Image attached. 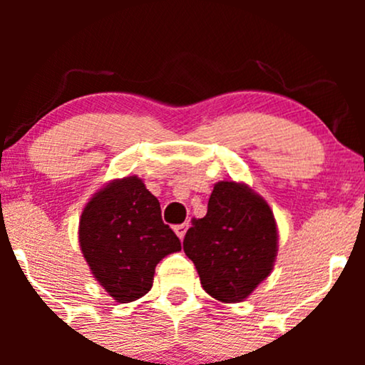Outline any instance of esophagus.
<instances>
[{"label":"esophagus","mask_w":365,"mask_h":365,"mask_svg":"<svg viewBox=\"0 0 365 365\" xmlns=\"http://www.w3.org/2000/svg\"><path fill=\"white\" fill-rule=\"evenodd\" d=\"M187 230H188V223H182V225L175 226V233H177L180 240H183V237H185Z\"/></svg>","instance_id":"1"}]
</instances>
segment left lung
<instances>
[{
	"instance_id": "left-lung-1",
	"label": "left lung",
	"mask_w": 365,
	"mask_h": 365,
	"mask_svg": "<svg viewBox=\"0 0 365 365\" xmlns=\"http://www.w3.org/2000/svg\"><path fill=\"white\" fill-rule=\"evenodd\" d=\"M183 250L212 299L242 302L273 271L278 254L273 211L245 183L217 182L207 215L194 220Z\"/></svg>"
}]
</instances>
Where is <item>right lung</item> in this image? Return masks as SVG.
Here are the masks:
<instances>
[{
	"label": "right lung",
	"mask_w": 365,
	"mask_h": 365,
	"mask_svg": "<svg viewBox=\"0 0 365 365\" xmlns=\"http://www.w3.org/2000/svg\"><path fill=\"white\" fill-rule=\"evenodd\" d=\"M78 242L94 278L120 304L144 297L158 262L182 250L173 230L163 223L159 200L139 177L113 180L91 197Z\"/></svg>",
	"instance_id": "right-lung-1"
}]
</instances>
